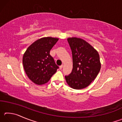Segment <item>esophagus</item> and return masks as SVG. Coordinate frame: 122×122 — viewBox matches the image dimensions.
I'll list each match as a JSON object with an SVG mask.
<instances>
[{"label": "esophagus", "mask_w": 122, "mask_h": 122, "mask_svg": "<svg viewBox=\"0 0 122 122\" xmlns=\"http://www.w3.org/2000/svg\"><path fill=\"white\" fill-rule=\"evenodd\" d=\"M62 68H63V65H61L60 66V69H62Z\"/></svg>", "instance_id": "obj_1"}]
</instances>
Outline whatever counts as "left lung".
<instances>
[{"instance_id": "8db88e82", "label": "left lung", "mask_w": 122, "mask_h": 122, "mask_svg": "<svg viewBox=\"0 0 122 122\" xmlns=\"http://www.w3.org/2000/svg\"><path fill=\"white\" fill-rule=\"evenodd\" d=\"M67 40L72 52L73 67L71 73L65 76L66 82L74 89H82L89 85L100 72V55L83 39L69 38Z\"/></svg>"}]
</instances>
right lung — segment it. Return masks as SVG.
Here are the masks:
<instances>
[{
    "mask_svg": "<svg viewBox=\"0 0 122 122\" xmlns=\"http://www.w3.org/2000/svg\"><path fill=\"white\" fill-rule=\"evenodd\" d=\"M58 38L45 37L35 41L25 52L22 63L28 78L38 85L48 82L59 68L50 51Z\"/></svg>",
    "mask_w": 122,
    "mask_h": 122,
    "instance_id": "1",
    "label": "right lung"
}]
</instances>
